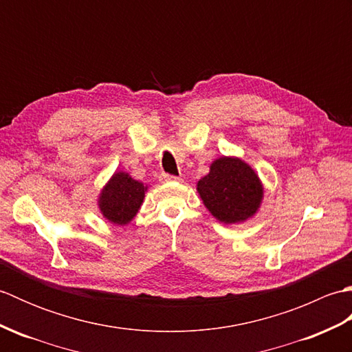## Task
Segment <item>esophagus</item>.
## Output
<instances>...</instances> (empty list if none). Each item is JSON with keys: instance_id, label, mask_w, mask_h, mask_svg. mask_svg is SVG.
Wrapping results in <instances>:
<instances>
[{"instance_id": "34e87169", "label": "esophagus", "mask_w": 352, "mask_h": 352, "mask_svg": "<svg viewBox=\"0 0 352 352\" xmlns=\"http://www.w3.org/2000/svg\"><path fill=\"white\" fill-rule=\"evenodd\" d=\"M160 180L163 183H174V182H182V177H175V175H168V174H162Z\"/></svg>"}]
</instances>
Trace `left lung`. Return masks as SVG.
Listing matches in <instances>:
<instances>
[{
	"mask_svg": "<svg viewBox=\"0 0 352 352\" xmlns=\"http://www.w3.org/2000/svg\"><path fill=\"white\" fill-rule=\"evenodd\" d=\"M203 204L216 221L234 226L254 218L265 198V188L251 164L236 155H221L197 183Z\"/></svg>",
	"mask_w": 352,
	"mask_h": 352,
	"instance_id": "obj_1",
	"label": "left lung"
}]
</instances>
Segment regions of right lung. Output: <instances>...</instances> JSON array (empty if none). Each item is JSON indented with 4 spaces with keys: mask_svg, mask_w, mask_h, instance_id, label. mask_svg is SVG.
<instances>
[{
    "mask_svg": "<svg viewBox=\"0 0 352 352\" xmlns=\"http://www.w3.org/2000/svg\"><path fill=\"white\" fill-rule=\"evenodd\" d=\"M148 186L125 170H115L98 193V210L113 226H129L140 210Z\"/></svg>",
    "mask_w": 352,
    "mask_h": 352,
    "instance_id": "1",
    "label": "right lung"
}]
</instances>
